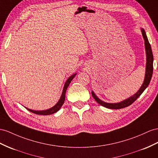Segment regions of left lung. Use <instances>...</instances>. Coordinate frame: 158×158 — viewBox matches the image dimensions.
Listing matches in <instances>:
<instances>
[{"instance_id": "8db88e82", "label": "left lung", "mask_w": 158, "mask_h": 158, "mask_svg": "<svg viewBox=\"0 0 158 158\" xmlns=\"http://www.w3.org/2000/svg\"><path fill=\"white\" fill-rule=\"evenodd\" d=\"M141 33H142V36L145 41V52H146V68H145V79H144L142 85H141L138 91H137L135 94L130 97L129 98H127V99L122 101V102H121L119 103H110L104 102L96 96V95L94 94V91H92L91 94H92L93 98H94L96 102L99 104H100L101 106H102L106 108L112 109V110H118V109L128 107L139 98V97L141 95V94L144 91L145 89L147 88L149 83H150V81L153 74V56L152 53L151 45L149 43V40L148 39L146 34H145V32L143 29H141Z\"/></svg>"}]
</instances>
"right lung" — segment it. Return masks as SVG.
Here are the masks:
<instances>
[{"label":"right lung","instance_id":"right-lung-1","mask_svg":"<svg viewBox=\"0 0 158 158\" xmlns=\"http://www.w3.org/2000/svg\"><path fill=\"white\" fill-rule=\"evenodd\" d=\"M75 75H76V73L72 75L66 81V82H65V83H64V87H63L62 95H61V96H60V98L59 100V102H57V103L55 105V106H53L50 109H48V110H43V111H35V110H30V109H28L27 107H25V108L27 109V110H29V111L33 113V114H37V115H51V114H55V113H56V111H58L60 110V108L61 107V106H63V103H64V99H65V94H66L67 89L68 86L69 85V84L71 82V81L73 80V79L75 77Z\"/></svg>","mask_w":158,"mask_h":158}]
</instances>
